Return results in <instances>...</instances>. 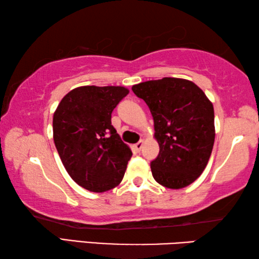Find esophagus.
I'll list each match as a JSON object with an SVG mask.
<instances>
[{
    "mask_svg": "<svg viewBox=\"0 0 259 259\" xmlns=\"http://www.w3.org/2000/svg\"><path fill=\"white\" fill-rule=\"evenodd\" d=\"M143 145H144V140H139V142H138L137 144H135V145H134L133 147H134V150H135L136 152H140V150H142Z\"/></svg>",
    "mask_w": 259,
    "mask_h": 259,
    "instance_id": "1",
    "label": "esophagus"
}]
</instances>
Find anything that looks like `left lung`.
<instances>
[{
  "instance_id": "left-lung-1",
  "label": "left lung",
  "mask_w": 259,
  "mask_h": 259,
  "mask_svg": "<svg viewBox=\"0 0 259 259\" xmlns=\"http://www.w3.org/2000/svg\"><path fill=\"white\" fill-rule=\"evenodd\" d=\"M154 120L160 153L151 162L162 186L179 190L199 178L208 164L214 142L212 103L192 81L163 77L133 85Z\"/></svg>"
}]
</instances>
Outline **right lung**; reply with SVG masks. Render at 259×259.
Instances as JSON below:
<instances>
[{
    "instance_id": "1",
    "label": "right lung",
    "mask_w": 259,
    "mask_h": 259,
    "mask_svg": "<svg viewBox=\"0 0 259 259\" xmlns=\"http://www.w3.org/2000/svg\"><path fill=\"white\" fill-rule=\"evenodd\" d=\"M129 94L124 87H78L54 114V142L77 185L102 193L119 185L133 152L112 125V112Z\"/></svg>"
}]
</instances>
